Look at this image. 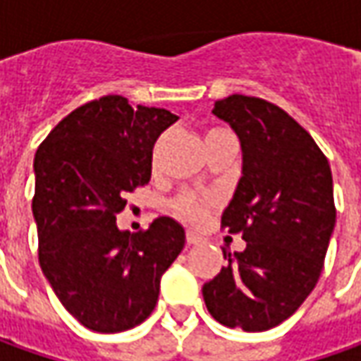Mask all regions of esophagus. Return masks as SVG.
Instances as JSON below:
<instances>
[{
  "mask_svg": "<svg viewBox=\"0 0 361 361\" xmlns=\"http://www.w3.org/2000/svg\"><path fill=\"white\" fill-rule=\"evenodd\" d=\"M185 243L190 244V246H196V244L204 243V238H202L200 234H196V232L188 230V232H185Z\"/></svg>",
  "mask_w": 361,
  "mask_h": 361,
  "instance_id": "34e87169",
  "label": "esophagus"
}]
</instances>
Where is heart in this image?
<instances>
[{
	"mask_svg": "<svg viewBox=\"0 0 361 361\" xmlns=\"http://www.w3.org/2000/svg\"><path fill=\"white\" fill-rule=\"evenodd\" d=\"M216 133H222L220 129H214L208 133V137ZM212 208V200L206 196H200L194 192H183L173 200V212L176 216L185 220V222H202Z\"/></svg>",
	"mask_w": 361,
	"mask_h": 361,
	"instance_id": "heart-1",
	"label": "heart"
}]
</instances>
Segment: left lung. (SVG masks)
<instances>
[{"mask_svg": "<svg viewBox=\"0 0 361 361\" xmlns=\"http://www.w3.org/2000/svg\"><path fill=\"white\" fill-rule=\"evenodd\" d=\"M212 113L243 143V178L222 228L246 248L204 283L210 315L226 327L267 331L289 319L319 281L336 226L331 167L313 137L274 102L230 94Z\"/></svg>", "mask_w": 361, "mask_h": 361, "instance_id": "8db88e82", "label": "left lung"}]
</instances>
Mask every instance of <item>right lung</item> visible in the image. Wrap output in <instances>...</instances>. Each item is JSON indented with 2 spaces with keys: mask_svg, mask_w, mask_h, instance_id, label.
<instances>
[{
  "mask_svg": "<svg viewBox=\"0 0 361 361\" xmlns=\"http://www.w3.org/2000/svg\"><path fill=\"white\" fill-rule=\"evenodd\" d=\"M176 121L165 109H133L106 94L74 109L36 151L39 267L64 309L92 331L145 322L183 248V228L167 216L135 234L117 228L127 194L149 183L157 137Z\"/></svg>",
  "mask_w": 361,
  "mask_h": 361,
  "instance_id": "right-lung-1",
  "label": "right lung"
}]
</instances>
